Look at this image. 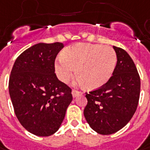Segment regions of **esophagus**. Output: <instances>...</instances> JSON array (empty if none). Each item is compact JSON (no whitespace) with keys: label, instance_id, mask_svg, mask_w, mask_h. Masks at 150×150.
<instances>
[{"label":"esophagus","instance_id":"obj_1","mask_svg":"<svg viewBox=\"0 0 150 150\" xmlns=\"http://www.w3.org/2000/svg\"><path fill=\"white\" fill-rule=\"evenodd\" d=\"M80 94V93L78 91H75V90H73V91H72V96H73V97H74V98H75V97H76L77 96H79Z\"/></svg>","mask_w":150,"mask_h":150}]
</instances>
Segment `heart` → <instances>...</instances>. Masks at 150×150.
<instances>
[{"label": "heart", "instance_id": "b5f03b06", "mask_svg": "<svg viewBox=\"0 0 150 150\" xmlns=\"http://www.w3.org/2000/svg\"><path fill=\"white\" fill-rule=\"evenodd\" d=\"M116 61L115 51L110 46L79 43L62 51L61 58L54 64V70L59 80L67 83L75 75L76 69L80 84L96 90L110 79Z\"/></svg>", "mask_w": 150, "mask_h": 150}]
</instances>
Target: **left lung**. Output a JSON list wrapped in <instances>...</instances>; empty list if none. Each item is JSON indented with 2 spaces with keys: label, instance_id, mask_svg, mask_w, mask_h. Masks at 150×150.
I'll return each mask as SVG.
<instances>
[{
  "label": "left lung",
  "instance_id": "1",
  "mask_svg": "<svg viewBox=\"0 0 150 150\" xmlns=\"http://www.w3.org/2000/svg\"><path fill=\"white\" fill-rule=\"evenodd\" d=\"M117 64L109 81L85 93L86 121L100 134H111L125 127L135 113L140 94V78L133 59L125 50L113 46Z\"/></svg>",
  "mask_w": 150,
  "mask_h": 150
}]
</instances>
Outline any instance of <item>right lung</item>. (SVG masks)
I'll return each instance as SVG.
<instances>
[{
  "label": "right lung",
  "mask_w": 150,
  "mask_h": 150,
  "mask_svg": "<svg viewBox=\"0 0 150 150\" xmlns=\"http://www.w3.org/2000/svg\"><path fill=\"white\" fill-rule=\"evenodd\" d=\"M64 45L39 43L17 57L9 79V93L21 125L37 136L59 129L72 101L71 89L58 80L54 60Z\"/></svg>",
  "instance_id": "obj_1"
}]
</instances>
